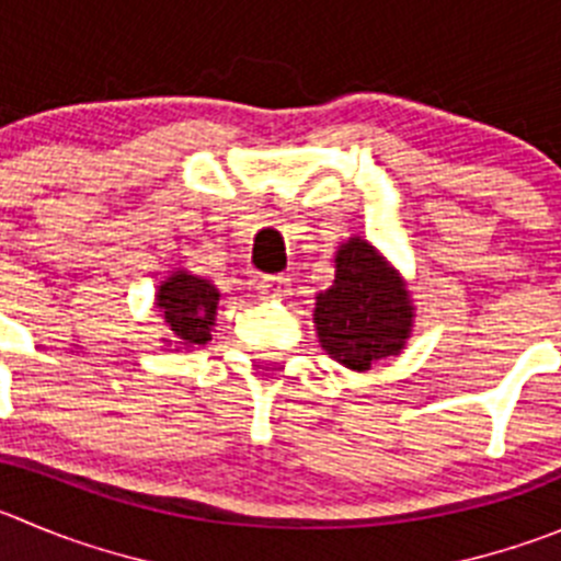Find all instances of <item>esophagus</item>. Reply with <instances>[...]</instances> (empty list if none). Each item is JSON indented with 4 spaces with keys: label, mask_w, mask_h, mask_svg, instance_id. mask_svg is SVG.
Returning a JSON list of instances; mask_svg holds the SVG:
<instances>
[{
    "label": "esophagus",
    "mask_w": 561,
    "mask_h": 561,
    "mask_svg": "<svg viewBox=\"0 0 561 561\" xmlns=\"http://www.w3.org/2000/svg\"><path fill=\"white\" fill-rule=\"evenodd\" d=\"M260 296L287 298L290 296V279H287V276H263V279H260Z\"/></svg>",
    "instance_id": "esophagus-1"
}]
</instances>
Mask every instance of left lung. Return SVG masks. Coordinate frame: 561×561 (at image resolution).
I'll return each mask as SVG.
<instances>
[{
	"label": "left lung",
	"mask_w": 561,
	"mask_h": 561,
	"mask_svg": "<svg viewBox=\"0 0 561 561\" xmlns=\"http://www.w3.org/2000/svg\"><path fill=\"white\" fill-rule=\"evenodd\" d=\"M312 323L334 363L365 374L404 352L415 327V305L390 260L354 234L337 245L334 282L316 293Z\"/></svg>",
	"instance_id": "left-lung-1"
}]
</instances>
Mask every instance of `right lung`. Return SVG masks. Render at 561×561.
<instances>
[{"instance_id": "1", "label": "right lung", "mask_w": 561, "mask_h": 561, "mask_svg": "<svg viewBox=\"0 0 561 561\" xmlns=\"http://www.w3.org/2000/svg\"><path fill=\"white\" fill-rule=\"evenodd\" d=\"M218 301L221 293L209 279L185 268L171 271L154 293V307L162 312V323L169 329L162 343L174 345L176 352L204 348L213 340Z\"/></svg>"}]
</instances>
